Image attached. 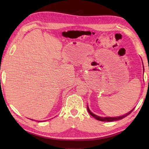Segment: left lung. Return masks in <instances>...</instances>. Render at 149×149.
<instances>
[{
    "mask_svg": "<svg viewBox=\"0 0 149 149\" xmlns=\"http://www.w3.org/2000/svg\"><path fill=\"white\" fill-rule=\"evenodd\" d=\"M133 110H134V108H133V109H132L131 111H130L129 112L126 113L125 114L123 115V116H117V117H100V116H97V115H95V114H93V112H91V111L89 110V108L87 105L88 112H89L93 117H94L95 119H97V120L101 121V122H114V121L122 120V119H123V118L126 117L127 116H128L130 114H131V112H132Z\"/></svg>",
    "mask_w": 149,
    "mask_h": 149,
    "instance_id": "obj_1",
    "label": "left lung"
}]
</instances>
